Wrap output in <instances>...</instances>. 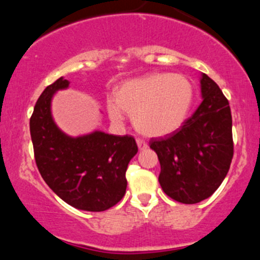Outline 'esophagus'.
<instances>
[{"label":"esophagus","instance_id":"1","mask_svg":"<svg viewBox=\"0 0 260 260\" xmlns=\"http://www.w3.org/2000/svg\"><path fill=\"white\" fill-rule=\"evenodd\" d=\"M137 144H138L139 150H145V149L148 148L147 143H145L144 140H142V139H137Z\"/></svg>","mask_w":260,"mask_h":260}]
</instances>
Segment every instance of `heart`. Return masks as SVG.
<instances>
[{
    "mask_svg": "<svg viewBox=\"0 0 260 260\" xmlns=\"http://www.w3.org/2000/svg\"><path fill=\"white\" fill-rule=\"evenodd\" d=\"M194 101V88L182 74H149L126 80L106 104L110 120L132 116L134 127L147 137H165L183 126Z\"/></svg>",
    "mask_w": 260,
    "mask_h": 260,
    "instance_id": "heart-1",
    "label": "heart"
}]
</instances>
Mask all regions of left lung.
Instances as JSON below:
<instances>
[{
  "mask_svg": "<svg viewBox=\"0 0 260 260\" xmlns=\"http://www.w3.org/2000/svg\"><path fill=\"white\" fill-rule=\"evenodd\" d=\"M201 94L202 104L180 129L149 143L160 161L161 188L183 204H196L213 194L228 175L234 156L228 99L204 73Z\"/></svg>",
  "mask_w": 260,
  "mask_h": 260,
  "instance_id": "left-lung-1",
  "label": "left lung"
}]
</instances>
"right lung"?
<instances>
[{"mask_svg": "<svg viewBox=\"0 0 260 260\" xmlns=\"http://www.w3.org/2000/svg\"><path fill=\"white\" fill-rule=\"evenodd\" d=\"M70 82L58 78L40 95L30 118V136L40 175L53 192L71 207L104 211L123 198L126 171L138 153L133 137L92 131L66 134L53 120V95Z\"/></svg>", "mask_w": 260, "mask_h": 260, "instance_id": "add662e5", "label": "right lung"}]
</instances>
